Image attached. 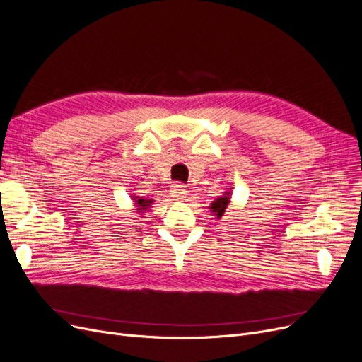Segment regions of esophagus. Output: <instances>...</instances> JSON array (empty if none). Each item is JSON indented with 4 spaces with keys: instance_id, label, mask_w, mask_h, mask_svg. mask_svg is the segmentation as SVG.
<instances>
[{
    "instance_id": "esophagus-1",
    "label": "esophagus",
    "mask_w": 362,
    "mask_h": 362,
    "mask_svg": "<svg viewBox=\"0 0 362 362\" xmlns=\"http://www.w3.org/2000/svg\"><path fill=\"white\" fill-rule=\"evenodd\" d=\"M170 192H171V197L174 199H182V198H185L186 194H188V188H186L185 185L176 183V185L171 186V191Z\"/></svg>"
}]
</instances>
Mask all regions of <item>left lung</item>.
I'll use <instances>...</instances> for the list:
<instances>
[{
  "mask_svg": "<svg viewBox=\"0 0 362 362\" xmlns=\"http://www.w3.org/2000/svg\"><path fill=\"white\" fill-rule=\"evenodd\" d=\"M225 195H230V192H226ZM228 203H230V198H228V197H221V198H218V199H216V202H213V203H211L210 209H211V211H213V213H216L218 219L223 215V211H225L226 206H228Z\"/></svg>",
  "mask_w": 362,
  "mask_h": 362,
  "instance_id": "obj_1",
  "label": "left lung"
}]
</instances>
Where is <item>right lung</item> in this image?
<instances>
[{
  "instance_id": "1",
  "label": "right lung",
  "mask_w": 362,
  "mask_h": 362,
  "mask_svg": "<svg viewBox=\"0 0 362 362\" xmlns=\"http://www.w3.org/2000/svg\"><path fill=\"white\" fill-rule=\"evenodd\" d=\"M139 197H132L134 204H136L139 209V213H143L146 209H149L152 204V199H137Z\"/></svg>"
}]
</instances>
